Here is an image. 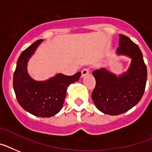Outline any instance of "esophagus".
Instances as JSON below:
<instances>
[{
    "label": "esophagus",
    "instance_id": "1",
    "mask_svg": "<svg viewBox=\"0 0 152 152\" xmlns=\"http://www.w3.org/2000/svg\"><path fill=\"white\" fill-rule=\"evenodd\" d=\"M89 72H90V69H89V68H84V69L81 71L82 76H87V74H89Z\"/></svg>",
    "mask_w": 152,
    "mask_h": 152
}]
</instances>
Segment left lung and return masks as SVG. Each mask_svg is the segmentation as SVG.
Masks as SVG:
<instances>
[{
  "label": "left lung",
  "instance_id": "left-lung-1",
  "mask_svg": "<svg viewBox=\"0 0 152 152\" xmlns=\"http://www.w3.org/2000/svg\"><path fill=\"white\" fill-rule=\"evenodd\" d=\"M117 52L132 58L126 73L117 77L104 69L93 71L96 80L91 97L101 112L117 115L129 111L140 102L147 82V67L141 50L128 37L119 34Z\"/></svg>",
  "mask_w": 152,
  "mask_h": 152
}]
</instances>
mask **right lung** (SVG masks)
<instances>
[{"instance_id": "add662e5", "label": "right lung", "mask_w": 152, "mask_h": 152, "mask_svg": "<svg viewBox=\"0 0 152 152\" xmlns=\"http://www.w3.org/2000/svg\"><path fill=\"white\" fill-rule=\"evenodd\" d=\"M41 41L37 40L21 53L13 76V87L17 101L23 109L36 116L48 118L61 110L67 87L78 81L81 72L73 76L58 74L44 82L30 78L26 71L27 61Z\"/></svg>"}]
</instances>
